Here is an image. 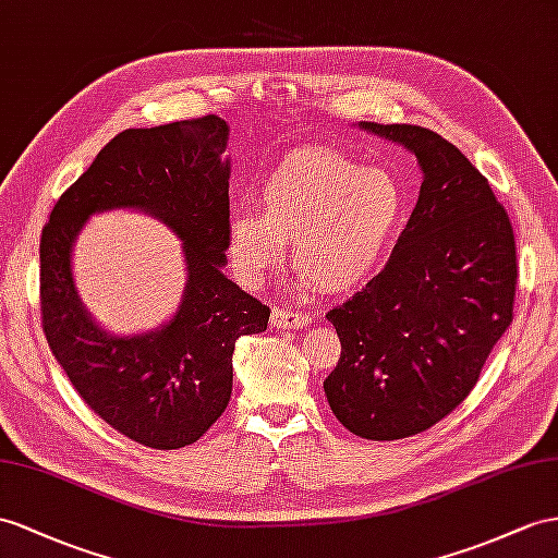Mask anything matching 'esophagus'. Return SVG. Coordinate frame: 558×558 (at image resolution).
<instances>
[{"instance_id":"1","label":"esophagus","mask_w":558,"mask_h":558,"mask_svg":"<svg viewBox=\"0 0 558 558\" xmlns=\"http://www.w3.org/2000/svg\"><path fill=\"white\" fill-rule=\"evenodd\" d=\"M311 323V316L299 311H288V308H274L270 313V325L278 327V330H302Z\"/></svg>"}]
</instances>
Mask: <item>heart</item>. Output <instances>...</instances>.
<instances>
[{"label": "heart", "instance_id": "b5f03b06", "mask_svg": "<svg viewBox=\"0 0 558 558\" xmlns=\"http://www.w3.org/2000/svg\"><path fill=\"white\" fill-rule=\"evenodd\" d=\"M405 195L391 171L330 148H304L270 171L259 209H233L226 245L235 274L262 278L292 245V266L316 288L347 292L373 278L401 231Z\"/></svg>", "mask_w": 558, "mask_h": 558}]
</instances>
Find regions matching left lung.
I'll use <instances>...</instances> for the list:
<instances>
[{
    "instance_id": "1",
    "label": "left lung",
    "mask_w": 558,
    "mask_h": 558,
    "mask_svg": "<svg viewBox=\"0 0 558 558\" xmlns=\"http://www.w3.org/2000/svg\"><path fill=\"white\" fill-rule=\"evenodd\" d=\"M361 130L405 146L424 181L381 274L327 311L341 355L323 389L351 434L396 440L448 417L476 387L511 325L517 242L488 179L450 141L415 124Z\"/></svg>"
}]
</instances>
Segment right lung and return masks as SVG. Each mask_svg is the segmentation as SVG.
I'll use <instances>...</instances> for the list:
<instances>
[{
	"label": "right lung",
	"mask_w": 558,
	"mask_h": 558,
	"mask_svg": "<svg viewBox=\"0 0 558 558\" xmlns=\"http://www.w3.org/2000/svg\"><path fill=\"white\" fill-rule=\"evenodd\" d=\"M228 124L217 116L124 130L53 205L39 242L41 327L53 359L98 417L141 446H191L233 391V351L266 330L270 311L223 276ZM141 208L184 242L186 288L153 333L110 336L78 302L72 245L96 210Z\"/></svg>",
	"instance_id": "1"
}]
</instances>
